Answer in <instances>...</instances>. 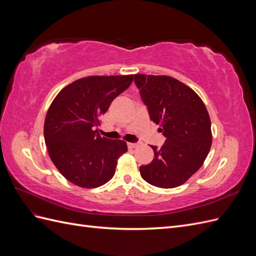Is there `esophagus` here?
I'll use <instances>...</instances> for the list:
<instances>
[{"label":"esophagus","instance_id":"34e87169","mask_svg":"<svg viewBox=\"0 0 256 256\" xmlns=\"http://www.w3.org/2000/svg\"><path fill=\"white\" fill-rule=\"evenodd\" d=\"M127 146H128V148L134 150V148H136V147L138 146V143H128Z\"/></svg>","mask_w":256,"mask_h":256}]
</instances>
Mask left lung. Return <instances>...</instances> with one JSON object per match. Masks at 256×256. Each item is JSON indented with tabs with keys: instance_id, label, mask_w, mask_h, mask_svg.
Here are the masks:
<instances>
[{
	"instance_id": "1",
	"label": "left lung",
	"mask_w": 256,
	"mask_h": 256,
	"mask_svg": "<svg viewBox=\"0 0 256 256\" xmlns=\"http://www.w3.org/2000/svg\"><path fill=\"white\" fill-rule=\"evenodd\" d=\"M143 104L152 122L166 140L162 147L150 145L154 159L141 166L143 180L159 188L184 184L202 166L212 146V124L196 92L168 76L134 74Z\"/></svg>"
}]
</instances>
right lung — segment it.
Instances as JSON below:
<instances>
[{
    "label": "right lung",
    "instance_id": "1",
    "mask_svg": "<svg viewBox=\"0 0 256 256\" xmlns=\"http://www.w3.org/2000/svg\"><path fill=\"white\" fill-rule=\"evenodd\" d=\"M132 80L134 74L88 76L67 85L54 98L44 120V142L67 180L90 189L114 176L127 144L100 136L98 118Z\"/></svg>",
    "mask_w": 256,
    "mask_h": 256
}]
</instances>
